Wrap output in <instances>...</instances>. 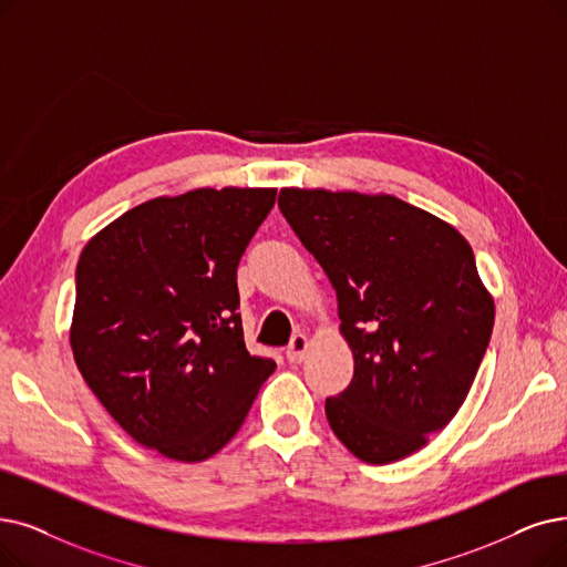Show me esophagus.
Segmentation results:
<instances>
[{
  "label": "esophagus",
  "instance_id": "1",
  "mask_svg": "<svg viewBox=\"0 0 567 567\" xmlns=\"http://www.w3.org/2000/svg\"><path fill=\"white\" fill-rule=\"evenodd\" d=\"M307 349H309L307 334H296V337L290 339V344H288V349H286V358H288L290 362H300V360L305 358Z\"/></svg>",
  "mask_w": 567,
  "mask_h": 567
}]
</instances>
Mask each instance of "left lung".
<instances>
[{
	"mask_svg": "<svg viewBox=\"0 0 567 567\" xmlns=\"http://www.w3.org/2000/svg\"><path fill=\"white\" fill-rule=\"evenodd\" d=\"M279 209L328 275L353 379L326 400L360 461L414 454L456 416L493 332V300L465 237L393 195L284 188Z\"/></svg>",
	"mask_w": 567,
	"mask_h": 567,
	"instance_id": "1",
	"label": "left lung"
}]
</instances>
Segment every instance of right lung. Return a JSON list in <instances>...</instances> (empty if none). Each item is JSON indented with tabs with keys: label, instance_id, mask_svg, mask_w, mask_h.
<instances>
[{
	"label": "right lung",
	"instance_id": "right-lung-1",
	"mask_svg": "<svg viewBox=\"0 0 567 567\" xmlns=\"http://www.w3.org/2000/svg\"><path fill=\"white\" fill-rule=\"evenodd\" d=\"M275 188H197L130 209L76 265L72 351L125 433L167 458L214 456L275 372L244 344L237 265Z\"/></svg>",
	"mask_w": 567,
	"mask_h": 567
}]
</instances>
